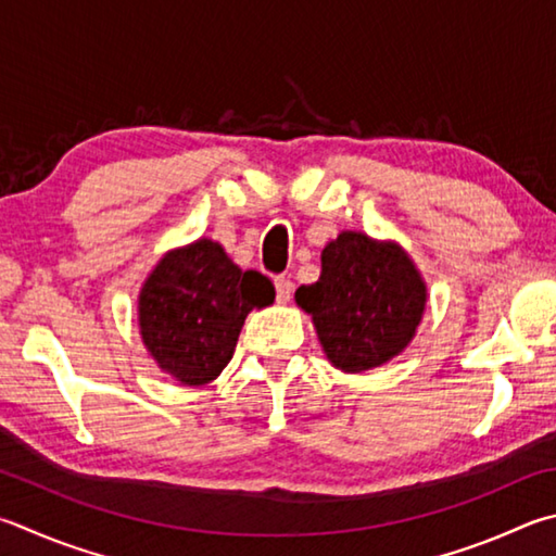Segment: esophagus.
Wrapping results in <instances>:
<instances>
[{
    "instance_id": "1",
    "label": "esophagus",
    "mask_w": 556,
    "mask_h": 556,
    "mask_svg": "<svg viewBox=\"0 0 556 556\" xmlns=\"http://www.w3.org/2000/svg\"><path fill=\"white\" fill-rule=\"evenodd\" d=\"M275 289H277V301L287 304V301L291 299V291H294V281H291L289 277H277Z\"/></svg>"
}]
</instances>
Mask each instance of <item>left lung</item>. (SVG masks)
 <instances>
[{
    "instance_id": "left-lung-1",
    "label": "left lung",
    "mask_w": 556,
    "mask_h": 556,
    "mask_svg": "<svg viewBox=\"0 0 556 556\" xmlns=\"http://www.w3.org/2000/svg\"><path fill=\"white\" fill-rule=\"evenodd\" d=\"M323 352L345 375L387 365L416 338L428 285L396 240L342 230L320 252V277L296 289Z\"/></svg>"
}]
</instances>
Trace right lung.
I'll use <instances>...</instances> for the list:
<instances>
[{
	"label": "right lung",
	"mask_w": 556,
	"mask_h": 556,
	"mask_svg": "<svg viewBox=\"0 0 556 556\" xmlns=\"http://www.w3.org/2000/svg\"><path fill=\"white\" fill-rule=\"evenodd\" d=\"M275 301L271 281L243 271L216 240L167 250L138 294L140 340L155 365L187 387L214 381L233 357L252 308Z\"/></svg>",
	"instance_id": "add662e5"
}]
</instances>
